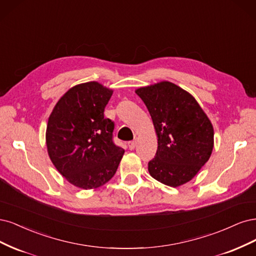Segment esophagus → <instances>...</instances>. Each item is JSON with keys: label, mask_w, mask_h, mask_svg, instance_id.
<instances>
[{"label": "esophagus", "mask_w": 256, "mask_h": 256, "mask_svg": "<svg viewBox=\"0 0 256 256\" xmlns=\"http://www.w3.org/2000/svg\"><path fill=\"white\" fill-rule=\"evenodd\" d=\"M128 144V148L130 150H134L136 146H137V142H136V140H133V142H130Z\"/></svg>", "instance_id": "obj_1"}]
</instances>
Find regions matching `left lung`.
Here are the masks:
<instances>
[{
  "mask_svg": "<svg viewBox=\"0 0 256 256\" xmlns=\"http://www.w3.org/2000/svg\"><path fill=\"white\" fill-rule=\"evenodd\" d=\"M135 92L149 110L158 135V151L148 164L150 176L170 187L189 182L212 152L214 128L208 114L190 94L168 80Z\"/></svg>",
  "mask_w": 256,
  "mask_h": 256,
  "instance_id": "8db88e82",
  "label": "left lung"
}]
</instances>
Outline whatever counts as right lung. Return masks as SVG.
I'll return each instance as SVG.
<instances>
[{
	"instance_id": "add662e5",
	"label": "right lung",
	"mask_w": 256,
	"mask_h": 256,
	"mask_svg": "<svg viewBox=\"0 0 256 256\" xmlns=\"http://www.w3.org/2000/svg\"><path fill=\"white\" fill-rule=\"evenodd\" d=\"M112 92L98 82L76 85L60 98L48 117V154L57 171L78 188L106 184L124 154L112 142L114 122L104 118Z\"/></svg>"
}]
</instances>
